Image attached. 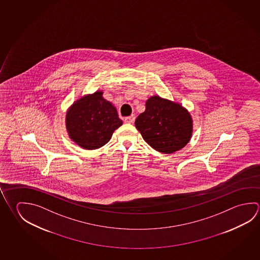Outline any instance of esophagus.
Here are the masks:
<instances>
[{
    "instance_id": "obj_1",
    "label": "esophagus",
    "mask_w": 260,
    "mask_h": 260,
    "mask_svg": "<svg viewBox=\"0 0 260 260\" xmlns=\"http://www.w3.org/2000/svg\"><path fill=\"white\" fill-rule=\"evenodd\" d=\"M124 121H125V123H133V122L135 121V116L132 115V116H129V117H126V118L124 119Z\"/></svg>"
}]
</instances>
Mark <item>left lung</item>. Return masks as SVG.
I'll return each instance as SVG.
<instances>
[{
	"instance_id": "8db88e82",
	"label": "left lung",
	"mask_w": 260,
	"mask_h": 260,
	"mask_svg": "<svg viewBox=\"0 0 260 260\" xmlns=\"http://www.w3.org/2000/svg\"><path fill=\"white\" fill-rule=\"evenodd\" d=\"M143 140L155 150L171 154L182 149L192 134V119L188 110L174 101L150 96L146 109L135 120Z\"/></svg>"
}]
</instances>
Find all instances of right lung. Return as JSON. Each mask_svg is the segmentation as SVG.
<instances>
[{
  "label": "right lung",
  "mask_w": 260,
  "mask_h": 260,
  "mask_svg": "<svg viewBox=\"0 0 260 260\" xmlns=\"http://www.w3.org/2000/svg\"><path fill=\"white\" fill-rule=\"evenodd\" d=\"M102 90L75 101L67 111L66 128L72 141L85 150H96L110 141L122 125L117 110L102 96Z\"/></svg>",
  "instance_id": "add662e5"
}]
</instances>
